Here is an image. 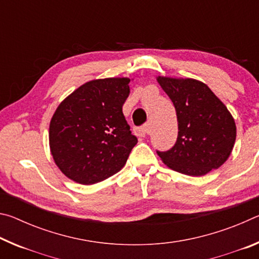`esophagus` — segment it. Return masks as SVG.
<instances>
[{
	"label": "esophagus",
	"instance_id": "34e87169",
	"mask_svg": "<svg viewBox=\"0 0 259 259\" xmlns=\"http://www.w3.org/2000/svg\"><path fill=\"white\" fill-rule=\"evenodd\" d=\"M135 133H136V135L139 136V137L145 138V137H146V135L148 134V125L143 126V128H138V129H136Z\"/></svg>",
	"mask_w": 259,
	"mask_h": 259
}]
</instances>
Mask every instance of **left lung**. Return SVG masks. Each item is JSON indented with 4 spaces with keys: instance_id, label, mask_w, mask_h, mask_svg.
Listing matches in <instances>:
<instances>
[{
    "instance_id": "obj_1",
    "label": "left lung",
    "mask_w": 259,
    "mask_h": 259,
    "mask_svg": "<svg viewBox=\"0 0 259 259\" xmlns=\"http://www.w3.org/2000/svg\"><path fill=\"white\" fill-rule=\"evenodd\" d=\"M176 109L177 142L157 152L168 168L187 176H203L229 159L236 138L235 121L224 103L195 78L156 76Z\"/></svg>"
}]
</instances>
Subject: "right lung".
Here are the masks:
<instances>
[{"label": "right lung", "mask_w": 259, "mask_h": 259, "mask_svg": "<svg viewBox=\"0 0 259 259\" xmlns=\"http://www.w3.org/2000/svg\"><path fill=\"white\" fill-rule=\"evenodd\" d=\"M130 81L106 77L85 82L55 111L50 152L60 171L73 182L91 185L119 172L138 143L122 112Z\"/></svg>", "instance_id": "right-lung-1"}]
</instances>
